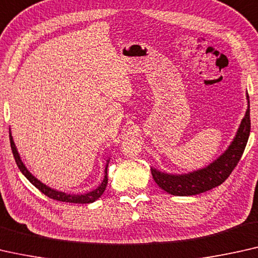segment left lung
Wrapping results in <instances>:
<instances>
[{
	"label": "left lung",
	"mask_w": 258,
	"mask_h": 258,
	"mask_svg": "<svg viewBox=\"0 0 258 258\" xmlns=\"http://www.w3.org/2000/svg\"><path fill=\"white\" fill-rule=\"evenodd\" d=\"M248 108L239 124L233 141L219 158L208 166L193 172L174 174L151 167L152 176L159 187L170 195L189 197L205 193L224 182L241 159L250 134V103L246 93Z\"/></svg>",
	"instance_id": "obj_1"
}]
</instances>
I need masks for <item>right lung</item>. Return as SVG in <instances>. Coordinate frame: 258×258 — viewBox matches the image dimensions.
Masks as SVG:
<instances>
[{
    "instance_id": "1",
    "label": "right lung",
    "mask_w": 258,
    "mask_h": 258,
    "mask_svg": "<svg viewBox=\"0 0 258 258\" xmlns=\"http://www.w3.org/2000/svg\"><path fill=\"white\" fill-rule=\"evenodd\" d=\"M10 134V146H12V151L14 154V158H15V161L17 166H19V169L22 172V174L27 177V179L30 181V182L34 184V186L42 191L43 194H45L46 197L50 199H53V200L61 201V202H70V203H92L96 200H98L101 195H103L104 190L106 189L107 186V167L108 162H110V158H106V165H105V173H104V179L101 181L100 184H98L97 188L88 191V193H81V194H68L65 191H60L57 189H53V188L46 186L45 183H43L42 181H39L37 177L34 176L31 174L30 170H29L27 167H25L24 162L22 161L21 155L17 151V147L15 143H14L13 136H12V130H9Z\"/></svg>"
}]
</instances>
